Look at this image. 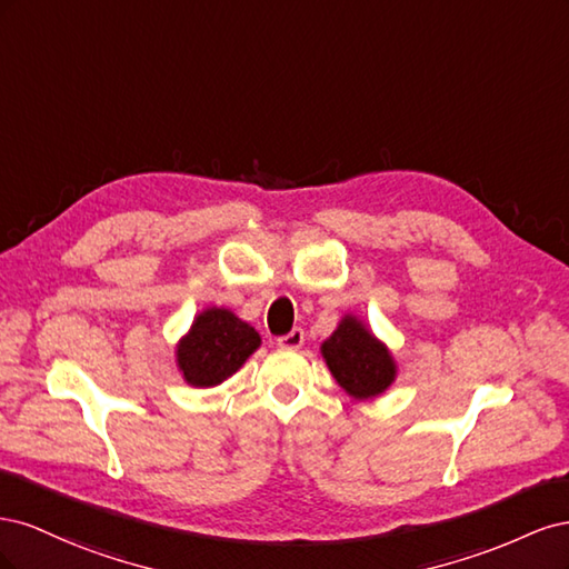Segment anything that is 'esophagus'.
I'll use <instances>...</instances> for the list:
<instances>
[{"label": "esophagus", "instance_id": "esophagus-1", "mask_svg": "<svg viewBox=\"0 0 569 569\" xmlns=\"http://www.w3.org/2000/svg\"><path fill=\"white\" fill-rule=\"evenodd\" d=\"M301 343H303L301 327H295V330H291L289 335L278 337V347H282V349H301Z\"/></svg>", "mask_w": 569, "mask_h": 569}]
</instances>
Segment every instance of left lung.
Wrapping results in <instances>:
<instances>
[{
    "instance_id": "obj_1",
    "label": "left lung",
    "mask_w": 569,
    "mask_h": 569,
    "mask_svg": "<svg viewBox=\"0 0 569 569\" xmlns=\"http://www.w3.org/2000/svg\"><path fill=\"white\" fill-rule=\"evenodd\" d=\"M320 351L339 387L353 399H372V396L382 393L396 377L389 349L353 316H347L339 322Z\"/></svg>"
}]
</instances>
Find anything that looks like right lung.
<instances>
[{"label":"right lung","mask_w":569,"mask_h":569,"mask_svg":"<svg viewBox=\"0 0 569 569\" xmlns=\"http://www.w3.org/2000/svg\"><path fill=\"white\" fill-rule=\"evenodd\" d=\"M261 347V337L228 308H206L178 343V368L187 385L216 387Z\"/></svg>","instance_id":"add662e5"}]
</instances>
